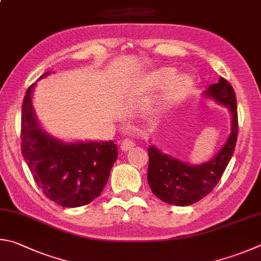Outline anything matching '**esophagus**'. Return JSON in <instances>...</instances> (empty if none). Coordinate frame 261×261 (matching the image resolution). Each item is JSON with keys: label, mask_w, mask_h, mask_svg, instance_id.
Instances as JSON below:
<instances>
[{"label": "esophagus", "mask_w": 261, "mask_h": 261, "mask_svg": "<svg viewBox=\"0 0 261 261\" xmlns=\"http://www.w3.org/2000/svg\"><path fill=\"white\" fill-rule=\"evenodd\" d=\"M135 145V143H134V141L133 140H130V139H125V140H122L121 141V143H120V148H121V150L122 151H128V150H130L132 148H133Z\"/></svg>", "instance_id": "esophagus-1"}]
</instances>
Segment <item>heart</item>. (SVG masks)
Returning <instances> with one entry per match:
<instances>
[{"label":"heart","mask_w":261,"mask_h":261,"mask_svg":"<svg viewBox=\"0 0 261 261\" xmlns=\"http://www.w3.org/2000/svg\"><path fill=\"white\" fill-rule=\"evenodd\" d=\"M174 76V71L172 68H162L153 72L147 80V88L152 89L154 87L161 86L165 82L169 81ZM191 87V80L189 76H176L174 79L168 82L163 94L159 97L156 104V112H164L175 107L177 103H180L184 99L187 94L189 93Z\"/></svg>","instance_id":"obj_1"}]
</instances>
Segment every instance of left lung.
Instances as JSON below:
<instances>
[{
  "label": "left lung",
  "instance_id": "left-lung-1",
  "mask_svg": "<svg viewBox=\"0 0 261 261\" xmlns=\"http://www.w3.org/2000/svg\"><path fill=\"white\" fill-rule=\"evenodd\" d=\"M205 94L230 110L232 129L229 139L212 161L191 166L162 153L156 147L148 149V182L159 199L176 206H187L202 199L220 181L234 153L239 135V117L234 88L225 77L208 87Z\"/></svg>",
  "mask_w": 261,
  "mask_h": 261
}]
</instances>
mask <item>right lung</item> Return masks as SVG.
<instances>
[{"label":"right lung","mask_w":261,"mask_h":261,"mask_svg":"<svg viewBox=\"0 0 261 261\" xmlns=\"http://www.w3.org/2000/svg\"><path fill=\"white\" fill-rule=\"evenodd\" d=\"M49 72L44 73L47 75ZM34 84L21 105V153L36 185L50 200L64 207L89 204L102 193L118 152L110 142L65 144L39 127L32 108Z\"/></svg>","instance_id":"1"}]
</instances>
